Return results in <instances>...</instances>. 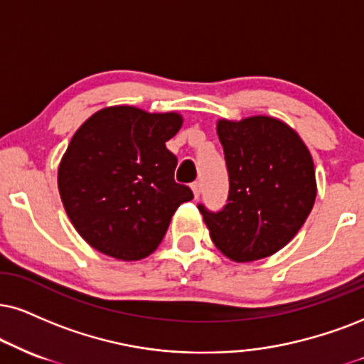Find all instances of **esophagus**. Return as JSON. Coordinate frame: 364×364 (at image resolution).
<instances>
[{"instance_id": "34e87169", "label": "esophagus", "mask_w": 364, "mask_h": 364, "mask_svg": "<svg viewBox=\"0 0 364 364\" xmlns=\"http://www.w3.org/2000/svg\"><path fill=\"white\" fill-rule=\"evenodd\" d=\"M191 187H192V192H194V197H199L200 196V182L199 181L192 182Z\"/></svg>"}]
</instances>
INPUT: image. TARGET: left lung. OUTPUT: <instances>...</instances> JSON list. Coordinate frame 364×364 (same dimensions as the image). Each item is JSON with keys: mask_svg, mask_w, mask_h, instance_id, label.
Segmentation results:
<instances>
[{"mask_svg": "<svg viewBox=\"0 0 364 364\" xmlns=\"http://www.w3.org/2000/svg\"><path fill=\"white\" fill-rule=\"evenodd\" d=\"M226 160V205L197 204L210 240L232 262H255L282 250L306 223L316 200V170L299 134L268 116L219 121Z\"/></svg>", "mask_w": 364, "mask_h": 364, "instance_id": "8db88e82", "label": "left lung"}]
</instances>
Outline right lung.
I'll return each mask as SVG.
<instances>
[{"label": "right lung", "mask_w": 364, "mask_h": 364, "mask_svg": "<svg viewBox=\"0 0 364 364\" xmlns=\"http://www.w3.org/2000/svg\"><path fill=\"white\" fill-rule=\"evenodd\" d=\"M182 127L175 113L132 106L101 109L74 134L58 168V192L74 228L92 248L118 259L150 255L178 205L194 199L173 178L165 146Z\"/></svg>", "instance_id": "add662e5"}]
</instances>
